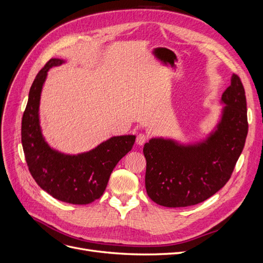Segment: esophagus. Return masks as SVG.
Wrapping results in <instances>:
<instances>
[{"instance_id": "1", "label": "esophagus", "mask_w": 263, "mask_h": 263, "mask_svg": "<svg viewBox=\"0 0 263 263\" xmlns=\"http://www.w3.org/2000/svg\"><path fill=\"white\" fill-rule=\"evenodd\" d=\"M148 138H149L148 135L143 134V133H140V134L137 135V138H136V143L139 144V146H142L144 142L148 141Z\"/></svg>"}]
</instances>
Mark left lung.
I'll list each match as a JSON object with an SVG mask.
<instances>
[{
  "instance_id": "1",
  "label": "left lung",
  "mask_w": 263,
  "mask_h": 263,
  "mask_svg": "<svg viewBox=\"0 0 263 263\" xmlns=\"http://www.w3.org/2000/svg\"><path fill=\"white\" fill-rule=\"evenodd\" d=\"M222 119L204 142L179 146L173 140L151 139L144 144L146 189L152 201L168 208L200 203L229 182L245 146L247 103L240 78L233 74L222 95Z\"/></svg>"
}]
</instances>
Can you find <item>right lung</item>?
Segmentation results:
<instances>
[{"instance_id": "obj_1", "label": "right lung", "mask_w": 263, "mask_h": 263, "mask_svg": "<svg viewBox=\"0 0 263 263\" xmlns=\"http://www.w3.org/2000/svg\"><path fill=\"white\" fill-rule=\"evenodd\" d=\"M62 63V60L51 59L33 80L22 120V143L35 183L58 200L87 204L103 195L112 171L132 150L136 137L133 135L112 137L78 156L62 155L48 146L39 125L40 95L49 68Z\"/></svg>"}]
</instances>
